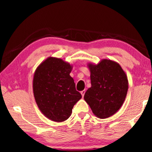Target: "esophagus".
I'll list each match as a JSON object with an SVG mask.
<instances>
[{
	"mask_svg": "<svg viewBox=\"0 0 152 152\" xmlns=\"http://www.w3.org/2000/svg\"><path fill=\"white\" fill-rule=\"evenodd\" d=\"M85 91H84H84H81L80 92V93H81V94H82V97H83L84 96V94H85Z\"/></svg>",
	"mask_w": 152,
	"mask_h": 152,
	"instance_id": "obj_1",
	"label": "esophagus"
}]
</instances>
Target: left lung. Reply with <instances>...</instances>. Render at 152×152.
Listing matches in <instances>:
<instances>
[{
	"mask_svg": "<svg viewBox=\"0 0 152 152\" xmlns=\"http://www.w3.org/2000/svg\"><path fill=\"white\" fill-rule=\"evenodd\" d=\"M91 87L84 96L93 114L106 119L115 114L124 102L129 83L127 74L116 61L102 59L97 64H87Z\"/></svg>",
	"mask_w": 152,
	"mask_h": 152,
	"instance_id": "1",
	"label": "left lung"
}]
</instances>
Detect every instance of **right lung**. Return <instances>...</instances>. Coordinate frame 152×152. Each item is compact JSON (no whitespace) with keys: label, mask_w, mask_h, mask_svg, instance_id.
<instances>
[{"label":"right lung","mask_w":152,"mask_h":152,"mask_svg":"<svg viewBox=\"0 0 152 152\" xmlns=\"http://www.w3.org/2000/svg\"><path fill=\"white\" fill-rule=\"evenodd\" d=\"M72 68L61 58L49 57L35 71L33 91L35 102L44 116L52 121L68 119L74 104L82 98L70 75Z\"/></svg>","instance_id":"add662e5"}]
</instances>
